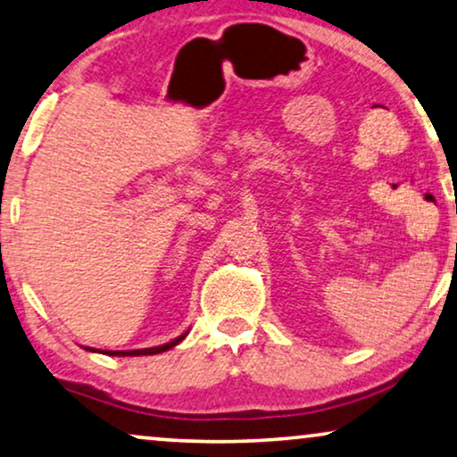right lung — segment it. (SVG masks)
<instances>
[{"label":"right lung","instance_id":"add662e5","mask_svg":"<svg viewBox=\"0 0 457 457\" xmlns=\"http://www.w3.org/2000/svg\"><path fill=\"white\" fill-rule=\"evenodd\" d=\"M186 336H188V331L182 333V336L176 337V339H171L170 344L157 345V348H145V350H128V352H112V350H105V352H103V350H101V354H107V356H153V354H162V352H167V350H171L173 345H178L179 342H182V339H184ZM87 350H91V348H87ZM91 352H97V350H91Z\"/></svg>","mask_w":457,"mask_h":457}]
</instances>
